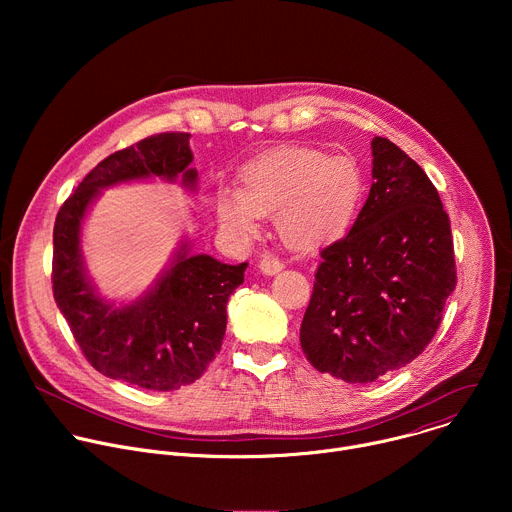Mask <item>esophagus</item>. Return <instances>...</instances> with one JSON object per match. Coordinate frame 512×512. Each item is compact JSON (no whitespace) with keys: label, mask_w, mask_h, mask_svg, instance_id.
Masks as SVG:
<instances>
[{"label":"esophagus","mask_w":512,"mask_h":512,"mask_svg":"<svg viewBox=\"0 0 512 512\" xmlns=\"http://www.w3.org/2000/svg\"><path fill=\"white\" fill-rule=\"evenodd\" d=\"M259 271H263L265 275H275L277 271H281L283 269V261H279L273 253H265L263 257H261V261H259Z\"/></svg>","instance_id":"1"}]
</instances>
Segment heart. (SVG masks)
Wrapping results in <instances>:
<instances>
[{
	"mask_svg": "<svg viewBox=\"0 0 512 512\" xmlns=\"http://www.w3.org/2000/svg\"><path fill=\"white\" fill-rule=\"evenodd\" d=\"M239 190L216 192V216L229 231L251 237L261 216L275 214L281 237L316 247L348 231L364 194V178L348 156L316 148H279L247 164Z\"/></svg>",
	"mask_w": 512,
	"mask_h": 512,
	"instance_id": "1",
	"label": "heart"
}]
</instances>
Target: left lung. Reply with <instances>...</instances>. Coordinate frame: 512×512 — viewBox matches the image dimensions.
<instances>
[{"label": "left lung", "mask_w": 512, "mask_h": 512, "mask_svg": "<svg viewBox=\"0 0 512 512\" xmlns=\"http://www.w3.org/2000/svg\"><path fill=\"white\" fill-rule=\"evenodd\" d=\"M350 231L320 251L300 344L314 369L373 383L417 358L456 289L450 216L435 186L387 137Z\"/></svg>", "instance_id": "1"}]
</instances>
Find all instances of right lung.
I'll return each instance as SVG.
<instances>
[{
    "label": "right lung",
    "instance_id": "add662e5",
    "mask_svg": "<svg viewBox=\"0 0 512 512\" xmlns=\"http://www.w3.org/2000/svg\"><path fill=\"white\" fill-rule=\"evenodd\" d=\"M190 133L150 135L99 162L60 206L54 223L52 291L81 352L109 379L150 391H176L202 377L223 346L227 302L247 263L225 265L208 255H178L143 300L111 308L85 279L81 221L99 188L148 176L194 186Z\"/></svg>",
    "mask_w": 512,
    "mask_h": 512
}]
</instances>
